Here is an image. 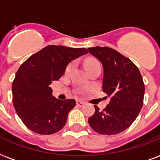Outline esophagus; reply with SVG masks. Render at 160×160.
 <instances>
[{
	"label": "esophagus",
	"instance_id": "1",
	"mask_svg": "<svg viewBox=\"0 0 160 160\" xmlns=\"http://www.w3.org/2000/svg\"><path fill=\"white\" fill-rule=\"evenodd\" d=\"M76 103H77V105L79 106V107H82V106H84L85 105V103L83 102H81V101H77L76 102Z\"/></svg>",
	"mask_w": 160,
	"mask_h": 160
}]
</instances>
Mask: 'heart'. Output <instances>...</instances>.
<instances>
[{
	"label": "heart",
	"mask_w": 160,
	"mask_h": 160,
	"mask_svg": "<svg viewBox=\"0 0 160 160\" xmlns=\"http://www.w3.org/2000/svg\"><path fill=\"white\" fill-rule=\"evenodd\" d=\"M99 66H101L99 61L96 60V59H95V58H89V59H87V60L85 61V67L87 71H89L90 69H93V68H95V67H99ZM72 68H73V64H69L66 68V72L70 71V69H71Z\"/></svg>",
	"instance_id": "heart-1"
}]
</instances>
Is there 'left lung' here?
Masks as SVG:
<instances>
[{
    "label": "left lung",
    "instance_id": "8db88e82",
    "mask_svg": "<svg viewBox=\"0 0 160 160\" xmlns=\"http://www.w3.org/2000/svg\"><path fill=\"white\" fill-rule=\"evenodd\" d=\"M89 53L103 66L102 90L110 97L109 104L88 119L94 131L115 135L123 132L137 118L143 105L144 84L139 69L129 58L108 47L89 48Z\"/></svg>",
    "mask_w": 160,
    "mask_h": 160
}]
</instances>
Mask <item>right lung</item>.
I'll list each match as a JSON object with an SVG mask.
<instances>
[{"label": "right lung", "instance_id": "1", "mask_svg": "<svg viewBox=\"0 0 160 160\" xmlns=\"http://www.w3.org/2000/svg\"><path fill=\"white\" fill-rule=\"evenodd\" d=\"M87 53L85 48L49 45L19 67L12 82V102L28 128L48 135L64 128L76 103L74 99L55 98L49 85L64 75L69 63Z\"/></svg>", "mask_w": 160, "mask_h": 160}]
</instances>
